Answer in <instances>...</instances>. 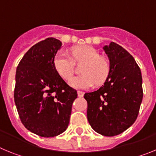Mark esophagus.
I'll use <instances>...</instances> for the list:
<instances>
[{
	"mask_svg": "<svg viewBox=\"0 0 156 156\" xmlns=\"http://www.w3.org/2000/svg\"><path fill=\"white\" fill-rule=\"evenodd\" d=\"M77 94H78V97L81 98L83 96V94H84V92L80 91V90H78V91H77Z\"/></svg>",
	"mask_w": 156,
	"mask_h": 156,
	"instance_id": "1",
	"label": "esophagus"
}]
</instances>
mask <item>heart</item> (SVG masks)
I'll list each match as a JSON object with an SVG mask.
<instances>
[{
  "label": "heart",
  "instance_id": "b5f03b06",
  "mask_svg": "<svg viewBox=\"0 0 156 156\" xmlns=\"http://www.w3.org/2000/svg\"><path fill=\"white\" fill-rule=\"evenodd\" d=\"M72 55L73 57L68 52L60 51L54 59L58 73L66 80L73 74L74 60L77 62H84L81 70L83 75L73 77L69 81L72 87L83 90L91 87L94 83L101 85L105 82L109 75V63L107 59L99 56L98 51L94 48L88 45L76 47L72 50Z\"/></svg>",
  "mask_w": 156,
  "mask_h": 156
}]
</instances>
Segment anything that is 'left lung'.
I'll return each instance as SVG.
<instances>
[{"mask_svg":"<svg viewBox=\"0 0 156 156\" xmlns=\"http://www.w3.org/2000/svg\"><path fill=\"white\" fill-rule=\"evenodd\" d=\"M110 72L104 85L85 93L88 122L94 131L112 137L125 131L137 119L143 98L142 77L133 56L111 42L103 47Z\"/></svg>","mask_w":156,"mask_h":156,"instance_id":"obj_1","label":"left lung"}]
</instances>
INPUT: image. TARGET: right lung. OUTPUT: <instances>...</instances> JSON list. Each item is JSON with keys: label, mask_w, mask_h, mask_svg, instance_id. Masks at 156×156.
<instances>
[{"label": "right lung", "mask_w": 156, "mask_h": 156, "mask_svg": "<svg viewBox=\"0 0 156 156\" xmlns=\"http://www.w3.org/2000/svg\"><path fill=\"white\" fill-rule=\"evenodd\" d=\"M59 40L40 41L25 54L16 69L14 98L24 126L41 137H55L67 129L75 89L62 80L54 65Z\"/></svg>", "instance_id": "right-lung-1"}]
</instances>
